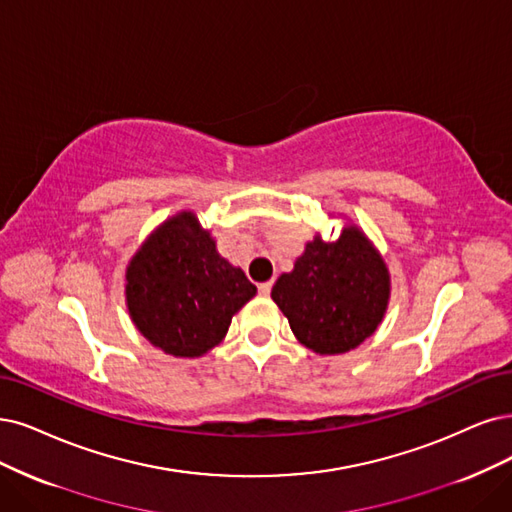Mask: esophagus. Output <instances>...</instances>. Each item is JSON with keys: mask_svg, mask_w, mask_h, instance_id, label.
Instances as JSON below:
<instances>
[{"mask_svg": "<svg viewBox=\"0 0 512 512\" xmlns=\"http://www.w3.org/2000/svg\"><path fill=\"white\" fill-rule=\"evenodd\" d=\"M257 289H259V295L268 297V295H270V291H272V282H261V285H259Z\"/></svg>", "mask_w": 512, "mask_h": 512, "instance_id": "obj_1", "label": "esophagus"}]
</instances>
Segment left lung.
Here are the masks:
<instances>
[{
    "label": "left lung",
    "mask_w": 512,
    "mask_h": 512,
    "mask_svg": "<svg viewBox=\"0 0 512 512\" xmlns=\"http://www.w3.org/2000/svg\"><path fill=\"white\" fill-rule=\"evenodd\" d=\"M291 331L316 354H344L361 346L388 308L390 274L382 255L356 225L335 242L316 236L272 289Z\"/></svg>",
    "instance_id": "obj_1"
}]
</instances>
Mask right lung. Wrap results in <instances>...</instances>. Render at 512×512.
Returning a JSON list of instances; mask_svg holds the SVG:
<instances>
[{
	"instance_id": "right-lung-1",
	"label": "right lung",
	"mask_w": 512,
	"mask_h": 512,
	"mask_svg": "<svg viewBox=\"0 0 512 512\" xmlns=\"http://www.w3.org/2000/svg\"><path fill=\"white\" fill-rule=\"evenodd\" d=\"M257 287L217 253L192 211L166 219L126 268V306L151 346L194 358L213 350Z\"/></svg>"
}]
</instances>
